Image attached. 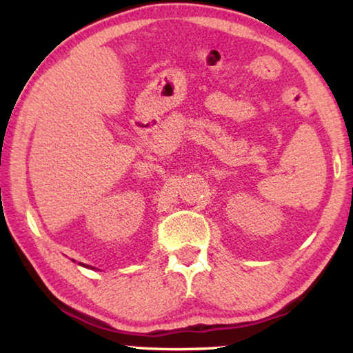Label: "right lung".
Returning a JSON list of instances; mask_svg holds the SVG:
<instances>
[{
	"mask_svg": "<svg viewBox=\"0 0 353 353\" xmlns=\"http://www.w3.org/2000/svg\"><path fill=\"white\" fill-rule=\"evenodd\" d=\"M79 265H82V263H79ZM82 266H85V265H82ZM88 268H90V266H88Z\"/></svg>",
	"mask_w": 353,
	"mask_h": 353,
	"instance_id": "right-lung-1",
	"label": "right lung"
}]
</instances>
